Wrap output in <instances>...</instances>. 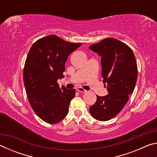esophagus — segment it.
<instances>
[{"instance_id": "esophagus-1", "label": "esophagus", "mask_w": 157, "mask_h": 157, "mask_svg": "<svg viewBox=\"0 0 157 157\" xmlns=\"http://www.w3.org/2000/svg\"><path fill=\"white\" fill-rule=\"evenodd\" d=\"M77 90H78V91L79 92H81V93H85V92L87 91L86 90L84 89L83 88H82V87H78V88L77 89Z\"/></svg>"}]
</instances>
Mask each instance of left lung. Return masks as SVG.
Instances as JSON below:
<instances>
[{
	"mask_svg": "<svg viewBox=\"0 0 157 157\" xmlns=\"http://www.w3.org/2000/svg\"><path fill=\"white\" fill-rule=\"evenodd\" d=\"M101 57L102 76L109 92L98 96L89 108L91 115L100 121H107L123 109L136 86L138 68L132 50L114 38H107L89 46Z\"/></svg>",
	"mask_w": 157,
	"mask_h": 157,
	"instance_id": "left-lung-1",
	"label": "left lung"
}]
</instances>
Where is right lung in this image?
<instances>
[{
	"label": "right lung",
	"instance_id": "1",
	"mask_svg": "<svg viewBox=\"0 0 157 157\" xmlns=\"http://www.w3.org/2000/svg\"><path fill=\"white\" fill-rule=\"evenodd\" d=\"M81 45L52 34L37 40L28 52L23 70L25 91L32 108L46 123H57L68 114L75 90L60 89L57 80L64 78L68 56Z\"/></svg>",
	"mask_w": 157,
	"mask_h": 157
}]
</instances>
